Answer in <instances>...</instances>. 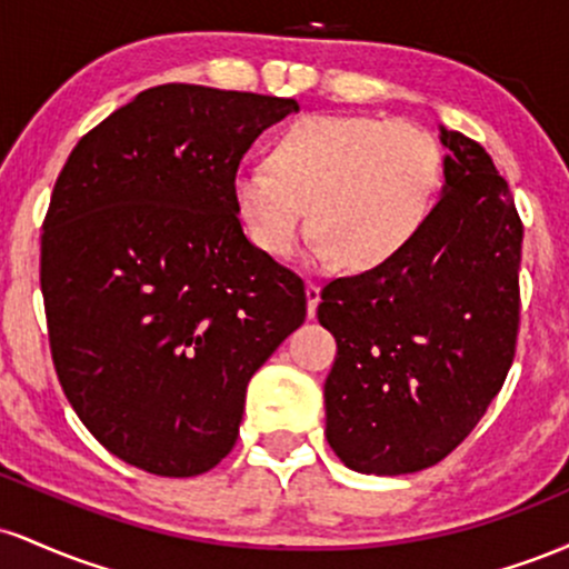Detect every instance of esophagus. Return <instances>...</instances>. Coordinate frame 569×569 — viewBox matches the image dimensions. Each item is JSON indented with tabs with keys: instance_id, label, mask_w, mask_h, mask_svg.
I'll use <instances>...</instances> for the list:
<instances>
[{
	"instance_id": "1",
	"label": "esophagus",
	"mask_w": 569,
	"mask_h": 569,
	"mask_svg": "<svg viewBox=\"0 0 569 569\" xmlns=\"http://www.w3.org/2000/svg\"><path fill=\"white\" fill-rule=\"evenodd\" d=\"M305 293H307V316L316 318V310H318V302H321V286L318 283H307L305 286Z\"/></svg>"
}]
</instances>
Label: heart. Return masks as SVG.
I'll return each mask as SVG.
<instances>
[{
	"label": "heart",
	"instance_id": "heart-1",
	"mask_svg": "<svg viewBox=\"0 0 569 569\" xmlns=\"http://www.w3.org/2000/svg\"><path fill=\"white\" fill-rule=\"evenodd\" d=\"M269 166L234 173V206L267 257L289 259L307 227L312 259L350 272L390 264L439 198L443 158L426 128L369 114H310L272 143Z\"/></svg>",
	"mask_w": 569,
	"mask_h": 569
}]
</instances>
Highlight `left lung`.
Returning <instances> with one entry per match:
<instances>
[{
    "label": "left lung",
    "instance_id": "left-lung-1",
    "mask_svg": "<svg viewBox=\"0 0 569 569\" xmlns=\"http://www.w3.org/2000/svg\"><path fill=\"white\" fill-rule=\"evenodd\" d=\"M443 184L420 234L380 270L337 278L326 439L358 473L436 466L485 417L513 361L521 221L485 147L439 126Z\"/></svg>",
    "mask_w": 569,
    "mask_h": 569
}]
</instances>
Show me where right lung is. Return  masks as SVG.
<instances>
[{
  "instance_id": "add662e5",
  "label": "right lung",
  "mask_w": 569,
  "mask_h": 569,
  "mask_svg": "<svg viewBox=\"0 0 569 569\" xmlns=\"http://www.w3.org/2000/svg\"><path fill=\"white\" fill-rule=\"evenodd\" d=\"M293 98L158 84L82 136L42 234L63 393L128 466L198 476L230 455L246 388L307 316L302 278L246 238L234 173Z\"/></svg>"
}]
</instances>
